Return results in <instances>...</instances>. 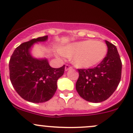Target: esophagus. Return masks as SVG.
Instances as JSON below:
<instances>
[{
  "label": "esophagus",
  "mask_w": 133,
  "mask_h": 133,
  "mask_svg": "<svg viewBox=\"0 0 133 133\" xmlns=\"http://www.w3.org/2000/svg\"><path fill=\"white\" fill-rule=\"evenodd\" d=\"M70 69H72V67L67 64V65H65V71H67L70 70Z\"/></svg>",
  "instance_id": "1"
}]
</instances>
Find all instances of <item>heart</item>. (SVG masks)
<instances>
[{
    "label": "heart",
    "mask_w": 133,
    "mask_h": 133,
    "mask_svg": "<svg viewBox=\"0 0 133 133\" xmlns=\"http://www.w3.org/2000/svg\"><path fill=\"white\" fill-rule=\"evenodd\" d=\"M60 53L64 57H72V62L78 68H89L100 64L107 54V47L101 41L86 40L63 47Z\"/></svg>",
    "instance_id": "1"
}]
</instances>
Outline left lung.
<instances>
[{
	"mask_svg": "<svg viewBox=\"0 0 133 133\" xmlns=\"http://www.w3.org/2000/svg\"><path fill=\"white\" fill-rule=\"evenodd\" d=\"M105 43L108 48L107 55L97 66L78 69L76 89L83 99L90 102H102L109 98L121 79L122 64L116 47L107 41Z\"/></svg>",
	"mask_w": 133,
	"mask_h": 133,
	"instance_id": "8db88e82",
	"label": "left lung"
}]
</instances>
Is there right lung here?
<instances>
[{"label":"right lung","instance_id":"1","mask_svg":"<svg viewBox=\"0 0 133 133\" xmlns=\"http://www.w3.org/2000/svg\"><path fill=\"white\" fill-rule=\"evenodd\" d=\"M48 38L47 35L21 44L15 49L9 62L13 87L22 98L33 103L50 100L57 91V80L64 73L65 65L51 68L47 58H36L31 54L35 43L45 42Z\"/></svg>","mask_w":133,"mask_h":133}]
</instances>
